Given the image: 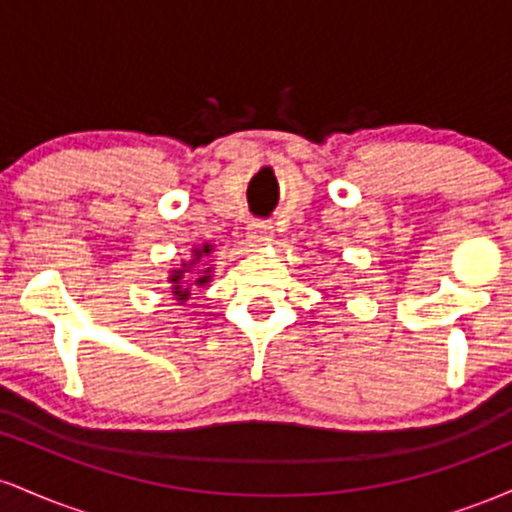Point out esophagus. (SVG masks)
<instances>
[{
  "label": "esophagus",
  "mask_w": 512,
  "mask_h": 512,
  "mask_svg": "<svg viewBox=\"0 0 512 512\" xmlns=\"http://www.w3.org/2000/svg\"><path fill=\"white\" fill-rule=\"evenodd\" d=\"M272 236H274L272 223L262 221V219L250 221V226H248V240H250V243L264 245V243H269V240H272Z\"/></svg>",
  "instance_id": "1"
}]
</instances>
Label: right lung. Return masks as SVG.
I'll return each instance as SVG.
<instances>
[{
	"mask_svg": "<svg viewBox=\"0 0 512 512\" xmlns=\"http://www.w3.org/2000/svg\"><path fill=\"white\" fill-rule=\"evenodd\" d=\"M211 248L209 245H204L202 250H195V260L190 264H182V269H175L173 274H170V284H173V296L178 298L180 303H185L187 298H190L192 293V286H207L209 284V272L211 267H204V269H195V264L202 260V255H209Z\"/></svg>",
	"mask_w": 512,
	"mask_h": 512,
	"instance_id": "1",
	"label": "right lung"
}]
</instances>
